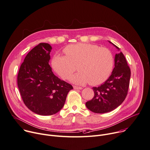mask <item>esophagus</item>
<instances>
[{"mask_svg":"<svg viewBox=\"0 0 150 150\" xmlns=\"http://www.w3.org/2000/svg\"><path fill=\"white\" fill-rule=\"evenodd\" d=\"M74 88L75 90H81L83 88L81 87H79V86H74Z\"/></svg>","mask_w":150,"mask_h":150,"instance_id":"esophagus-1","label":"esophagus"}]
</instances>
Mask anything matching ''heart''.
I'll return each instance as SVG.
<instances>
[{
	"mask_svg": "<svg viewBox=\"0 0 150 150\" xmlns=\"http://www.w3.org/2000/svg\"><path fill=\"white\" fill-rule=\"evenodd\" d=\"M64 52L66 56L57 54L53 57L52 66L62 78L67 79L76 70L78 65L79 72L70 78L74 83L99 85L105 82L112 72L114 57L106 48L78 43L67 46Z\"/></svg>",
	"mask_w": 150,
	"mask_h": 150,
	"instance_id": "heart-1",
	"label": "heart"
}]
</instances>
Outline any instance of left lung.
<instances>
[{
	"label": "left lung",
	"instance_id": "obj_1",
	"mask_svg": "<svg viewBox=\"0 0 150 150\" xmlns=\"http://www.w3.org/2000/svg\"><path fill=\"white\" fill-rule=\"evenodd\" d=\"M110 42L119 50L118 47ZM130 74V69L123 54L121 52L116 54L115 67L112 74L103 84L92 88L94 96L86 103L87 108L98 114L106 113L115 110L127 96Z\"/></svg>",
	"mask_w": 150,
	"mask_h": 150
}]
</instances>
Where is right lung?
Here are the masks:
<instances>
[{
	"instance_id": "add662e5",
	"label": "right lung",
	"mask_w": 150,
	"mask_h": 150,
	"mask_svg": "<svg viewBox=\"0 0 150 150\" xmlns=\"http://www.w3.org/2000/svg\"><path fill=\"white\" fill-rule=\"evenodd\" d=\"M52 47L40 43L25 56L17 76L18 89L25 105L41 115L58 112L64 105L71 84L52 72L48 62Z\"/></svg>"
}]
</instances>
